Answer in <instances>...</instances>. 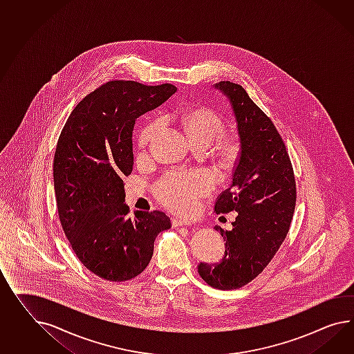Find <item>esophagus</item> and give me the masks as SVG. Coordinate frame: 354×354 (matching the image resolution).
Returning <instances> with one entry per match:
<instances>
[{
    "label": "esophagus",
    "instance_id": "1",
    "mask_svg": "<svg viewBox=\"0 0 354 354\" xmlns=\"http://www.w3.org/2000/svg\"><path fill=\"white\" fill-rule=\"evenodd\" d=\"M173 227L180 226H191L190 221H186V219H181V218H173L172 219Z\"/></svg>",
    "mask_w": 354,
    "mask_h": 354
}]
</instances>
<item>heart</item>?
<instances>
[{
    "instance_id": "b5f03b06",
    "label": "heart",
    "mask_w": 354,
    "mask_h": 354,
    "mask_svg": "<svg viewBox=\"0 0 354 354\" xmlns=\"http://www.w3.org/2000/svg\"><path fill=\"white\" fill-rule=\"evenodd\" d=\"M181 122L192 145L212 144L221 135L223 128L222 118L209 108L186 110L182 114ZM160 126V120L149 123L140 135V145H147L158 133ZM236 151L237 145L235 142L226 140L221 145L219 155L225 162H230L235 158ZM212 177L203 171L168 173L156 183L155 194L167 208L176 213L189 214L196 208L198 200L212 190Z\"/></svg>"
}]
</instances>
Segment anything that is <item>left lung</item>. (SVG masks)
Here are the masks:
<instances>
[{"mask_svg":"<svg viewBox=\"0 0 354 354\" xmlns=\"http://www.w3.org/2000/svg\"><path fill=\"white\" fill-rule=\"evenodd\" d=\"M236 120L240 153L231 186L218 196L217 214L237 212L231 231L214 228L226 240L217 264L199 263L198 272L221 290L240 289L254 280L280 249L289 232L297 201L290 158L272 120L240 84L221 81Z\"/></svg>","mask_w":354,"mask_h":354,"instance_id":"obj_1","label":"left lung"}]
</instances>
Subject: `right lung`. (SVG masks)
<instances>
[{
    "mask_svg": "<svg viewBox=\"0 0 354 354\" xmlns=\"http://www.w3.org/2000/svg\"><path fill=\"white\" fill-rule=\"evenodd\" d=\"M176 91L169 83H104L78 102L57 140L59 219L78 259L104 280L135 279L151 261L156 236L171 228V218L160 210L128 217L123 178L133 169L136 119Z\"/></svg>",
    "mask_w": 354,
    "mask_h": 354,
    "instance_id": "right-lung-1",
    "label": "right lung"
}]
</instances>
